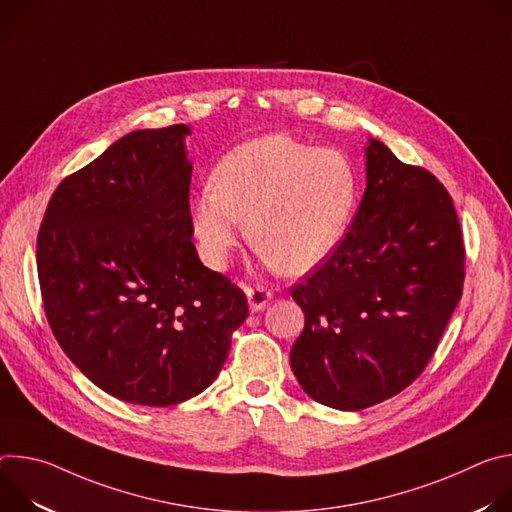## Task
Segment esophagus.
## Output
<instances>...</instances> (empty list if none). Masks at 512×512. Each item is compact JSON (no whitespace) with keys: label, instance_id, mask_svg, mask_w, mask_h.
Listing matches in <instances>:
<instances>
[{"label":"esophagus","instance_id":"34e87169","mask_svg":"<svg viewBox=\"0 0 512 512\" xmlns=\"http://www.w3.org/2000/svg\"><path fill=\"white\" fill-rule=\"evenodd\" d=\"M247 300H249V310L251 312H261L269 306L273 294L269 289L261 287V285H255V287H247Z\"/></svg>","mask_w":512,"mask_h":512}]
</instances>
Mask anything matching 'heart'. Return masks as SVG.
Segmentation results:
<instances>
[{
  "instance_id": "obj_1",
  "label": "heart",
  "mask_w": 512,
  "mask_h": 512,
  "mask_svg": "<svg viewBox=\"0 0 512 512\" xmlns=\"http://www.w3.org/2000/svg\"><path fill=\"white\" fill-rule=\"evenodd\" d=\"M358 184L352 164L285 133L239 143L192 194L188 218L202 257L223 269L247 230L261 263L287 275L320 267L346 237Z\"/></svg>"
}]
</instances>
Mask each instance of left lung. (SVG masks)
<instances>
[{
  "instance_id": "1",
  "label": "left lung",
  "mask_w": 512,
  "mask_h": 512,
  "mask_svg": "<svg viewBox=\"0 0 512 512\" xmlns=\"http://www.w3.org/2000/svg\"><path fill=\"white\" fill-rule=\"evenodd\" d=\"M367 190L338 249L291 287L304 332L289 352L318 403L358 411L409 387L427 367L464 285L452 196L431 172L369 139Z\"/></svg>"
}]
</instances>
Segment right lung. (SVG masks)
I'll return each instance as SVG.
<instances>
[{
  "mask_svg": "<svg viewBox=\"0 0 512 512\" xmlns=\"http://www.w3.org/2000/svg\"><path fill=\"white\" fill-rule=\"evenodd\" d=\"M188 125L137 129L54 190L36 263L54 338L105 393L168 407L221 373L249 308L192 243Z\"/></svg>",
  "mask_w": 512,
  "mask_h": 512,
  "instance_id": "obj_1",
  "label": "right lung"
}]
</instances>
